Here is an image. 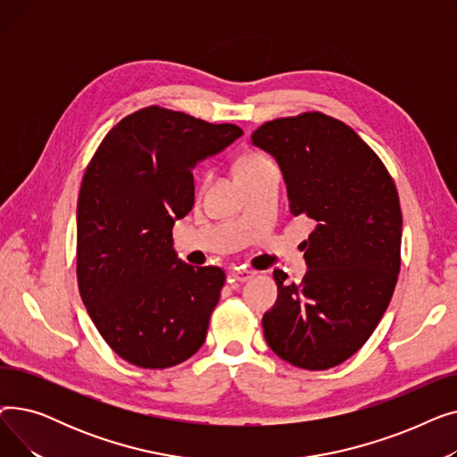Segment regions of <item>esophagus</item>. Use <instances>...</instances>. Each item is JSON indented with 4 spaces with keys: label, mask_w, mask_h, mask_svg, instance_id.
<instances>
[{
    "label": "esophagus",
    "mask_w": 457,
    "mask_h": 457,
    "mask_svg": "<svg viewBox=\"0 0 457 457\" xmlns=\"http://www.w3.org/2000/svg\"><path fill=\"white\" fill-rule=\"evenodd\" d=\"M231 278H233V281H241V283H245V281H250L253 276H255V272L253 270H250V269H246V267H235L233 270H231V274H229Z\"/></svg>",
    "instance_id": "1"
}]
</instances>
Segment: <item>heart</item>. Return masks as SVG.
I'll list each match as a JSON object with an SVG mask.
<instances>
[{
    "label": "heart",
    "instance_id": "heart-1",
    "mask_svg": "<svg viewBox=\"0 0 457 457\" xmlns=\"http://www.w3.org/2000/svg\"><path fill=\"white\" fill-rule=\"evenodd\" d=\"M267 161H269L267 157H262V155H259V154L246 155V157H243V159H241V162H238V166H237V174L246 172V170H252V168H255V166H259V164H262V162H267ZM207 179H209V176H207Z\"/></svg>",
    "mask_w": 457,
    "mask_h": 457
}]
</instances>
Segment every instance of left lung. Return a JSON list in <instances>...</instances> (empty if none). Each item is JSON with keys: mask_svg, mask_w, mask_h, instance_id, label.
<instances>
[{"mask_svg": "<svg viewBox=\"0 0 457 457\" xmlns=\"http://www.w3.org/2000/svg\"><path fill=\"white\" fill-rule=\"evenodd\" d=\"M287 185L289 209L317 228L307 272L274 270L278 300L262 315L265 339L305 370L337 367L361 348L391 302L400 272L402 211L387 168L359 135L322 112L276 118L252 135Z\"/></svg>", "mask_w": 457, "mask_h": 457, "instance_id": "obj_1", "label": "left lung"}]
</instances>
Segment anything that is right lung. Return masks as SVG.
Masks as SVG:
<instances>
[{
  "label": "right lung",
  "instance_id": "right-lung-1",
  "mask_svg": "<svg viewBox=\"0 0 457 457\" xmlns=\"http://www.w3.org/2000/svg\"><path fill=\"white\" fill-rule=\"evenodd\" d=\"M241 135L152 105L120 120L87 166L79 293L105 343L131 365L174 367L205 341L226 274L178 259L172 228L195 205L192 168Z\"/></svg>",
  "mask_w": 457,
  "mask_h": 457
}]
</instances>
